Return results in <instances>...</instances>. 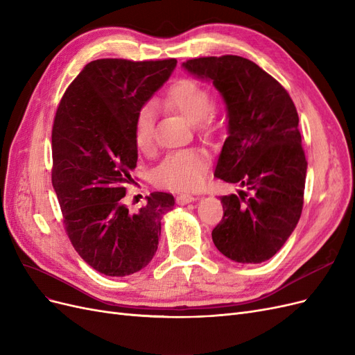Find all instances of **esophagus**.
I'll list each match as a JSON object with an SVG mask.
<instances>
[{
    "label": "esophagus",
    "mask_w": 355,
    "mask_h": 355,
    "mask_svg": "<svg viewBox=\"0 0 355 355\" xmlns=\"http://www.w3.org/2000/svg\"><path fill=\"white\" fill-rule=\"evenodd\" d=\"M195 200V197H192V195H189V193H182V195H179V197L176 198V202L179 204V205H185V204H189V202H193Z\"/></svg>",
    "instance_id": "esophagus-1"
}]
</instances>
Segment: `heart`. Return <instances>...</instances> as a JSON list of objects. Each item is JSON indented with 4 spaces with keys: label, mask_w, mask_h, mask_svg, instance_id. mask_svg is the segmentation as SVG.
I'll return each mask as SVG.
<instances>
[{
    "label": "heart",
    "mask_w": 355,
    "mask_h": 355,
    "mask_svg": "<svg viewBox=\"0 0 355 355\" xmlns=\"http://www.w3.org/2000/svg\"><path fill=\"white\" fill-rule=\"evenodd\" d=\"M166 104L183 114L189 123L200 129L213 123L211 94L202 83L193 79H180L167 91ZM153 105H144L133 121V142L141 153H148L154 144ZM209 160L202 151L182 150L170 154L155 170V180L162 187L175 191L198 189L205 179Z\"/></svg>",
    "instance_id": "obj_1"
}]
</instances>
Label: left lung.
<instances>
[{
    "mask_svg": "<svg viewBox=\"0 0 355 355\" xmlns=\"http://www.w3.org/2000/svg\"><path fill=\"white\" fill-rule=\"evenodd\" d=\"M182 67L211 82L226 104L227 138L214 176L251 192L220 197L225 214L211 232L214 245L236 263H263L284 247L302 211L307 160L297 108L248 58L201 57Z\"/></svg>",
    "mask_w": 355,
    "mask_h": 355,
    "instance_id": "1",
    "label": "left lung"
}]
</instances>
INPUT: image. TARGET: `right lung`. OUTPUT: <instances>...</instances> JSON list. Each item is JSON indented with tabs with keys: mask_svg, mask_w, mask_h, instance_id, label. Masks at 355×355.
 I'll use <instances>...</instances> for the list:
<instances>
[{
	"mask_svg": "<svg viewBox=\"0 0 355 355\" xmlns=\"http://www.w3.org/2000/svg\"><path fill=\"white\" fill-rule=\"evenodd\" d=\"M175 58L88 63L70 83L53 126V188L71 245L96 272L129 276L148 266L173 195L153 192L138 213L121 198L138 148L133 121L172 75Z\"/></svg>",
	"mask_w": 355,
	"mask_h": 355,
	"instance_id": "1",
	"label": "right lung"
}]
</instances>
